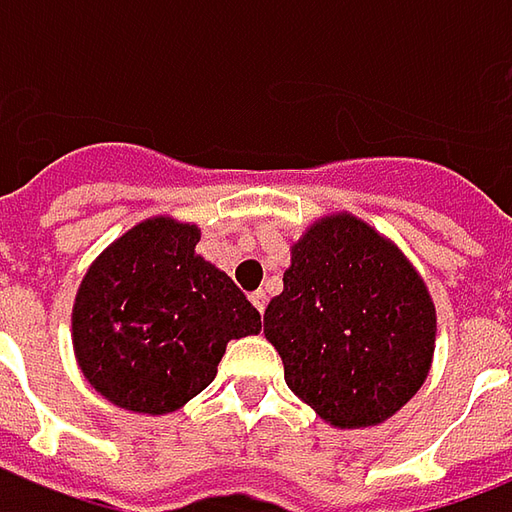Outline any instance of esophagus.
Wrapping results in <instances>:
<instances>
[{
    "instance_id": "34e87169",
    "label": "esophagus",
    "mask_w": 512,
    "mask_h": 512,
    "mask_svg": "<svg viewBox=\"0 0 512 512\" xmlns=\"http://www.w3.org/2000/svg\"><path fill=\"white\" fill-rule=\"evenodd\" d=\"M266 302H269V297H266V291H255V294H252V305H255L260 314L266 311Z\"/></svg>"
}]
</instances>
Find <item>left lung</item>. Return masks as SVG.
I'll list each match as a JSON object with an SVG mask.
<instances>
[{"mask_svg":"<svg viewBox=\"0 0 512 512\" xmlns=\"http://www.w3.org/2000/svg\"><path fill=\"white\" fill-rule=\"evenodd\" d=\"M263 319L288 389L333 426L387 420L429 375V291L392 243L350 215L325 218L294 246Z\"/></svg>","mask_w":512,"mask_h":512,"instance_id":"obj_1","label":"left lung"}]
</instances>
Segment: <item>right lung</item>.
<instances>
[{"mask_svg": "<svg viewBox=\"0 0 512 512\" xmlns=\"http://www.w3.org/2000/svg\"><path fill=\"white\" fill-rule=\"evenodd\" d=\"M198 229L168 218L134 227L83 277L72 333L89 384L111 403L165 415L210 384L229 339L260 314L196 255Z\"/></svg>", "mask_w": 512, "mask_h": 512, "instance_id": "1", "label": "right lung"}]
</instances>
